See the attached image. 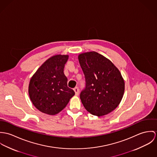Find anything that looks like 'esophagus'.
I'll return each instance as SVG.
<instances>
[{
    "label": "esophagus",
    "instance_id": "esophagus-1",
    "mask_svg": "<svg viewBox=\"0 0 157 157\" xmlns=\"http://www.w3.org/2000/svg\"><path fill=\"white\" fill-rule=\"evenodd\" d=\"M73 90H74V91H75V94H76V96L79 95V90L78 87H75Z\"/></svg>",
    "mask_w": 157,
    "mask_h": 157
}]
</instances>
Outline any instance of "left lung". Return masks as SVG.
I'll return each instance as SVG.
<instances>
[{
    "label": "left lung",
    "instance_id": "8db88e82",
    "mask_svg": "<svg viewBox=\"0 0 157 157\" xmlns=\"http://www.w3.org/2000/svg\"><path fill=\"white\" fill-rule=\"evenodd\" d=\"M86 79V87L80 93L85 108L97 116L106 115L116 109L122 101L124 82L113 63L96 52L78 56Z\"/></svg>",
    "mask_w": 157,
    "mask_h": 157
}]
</instances>
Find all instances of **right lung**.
<instances>
[{
  "label": "right lung",
  "mask_w": 157,
  "mask_h": 157,
  "mask_svg": "<svg viewBox=\"0 0 157 157\" xmlns=\"http://www.w3.org/2000/svg\"><path fill=\"white\" fill-rule=\"evenodd\" d=\"M68 55H55L46 61L30 80L29 94L33 104L41 112L55 115L69 103L75 91L67 87L64 68Z\"/></svg>",
  "instance_id": "add662e5"
}]
</instances>
